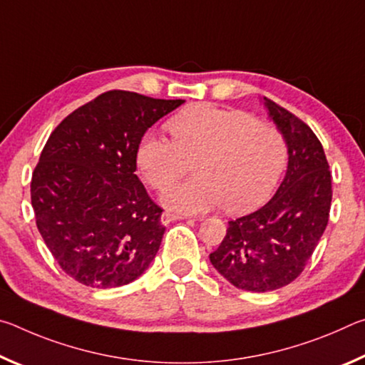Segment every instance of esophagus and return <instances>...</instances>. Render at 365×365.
I'll return each instance as SVG.
<instances>
[{"instance_id":"34e87169","label":"esophagus","mask_w":365,"mask_h":365,"mask_svg":"<svg viewBox=\"0 0 365 365\" xmlns=\"http://www.w3.org/2000/svg\"><path fill=\"white\" fill-rule=\"evenodd\" d=\"M178 219H185V217H182V215H177V214H172V212H163V215H160V222H163L164 225H168V224H170V222L178 220Z\"/></svg>"}]
</instances>
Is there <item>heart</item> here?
I'll return each mask as SVG.
<instances>
[{"label": "heart", "instance_id": "b5f03b06", "mask_svg": "<svg viewBox=\"0 0 365 365\" xmlns=\"http://www.w3.org/2000/svg\"><path fill=\"white\" fill-rule=\"evenodd\" d=\"M165 127L172 140L143 133L135 159L156 190L187 174L190 160L196 159V177L163 196L175 212L201 214L222 206L237 214L251 211L272 195L287 168L283 133L245 110L200 103L170 117Z\"/></svg>", "mask_w": 365, "mask_h": 365}]
</instances>
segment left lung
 Segmentation results:
<instances>
[{
  "label": "left lung",
  "mask_w": 365,
  "mask_h": 365,
  "mask_svg": "<svg viewBox=\"0 0 365 365\" xmlns=\"http://www.w3.org/2000/svg\"><path fill=\"white\" fill-rule=\"evenodd\" d=\"M288 145V169L261 209L228 222L209 259L233 287L272 292L298 279L329 224L331 174L322 143L307 123L264 98Z\"/></svg>",
  "instance_id": "obj_1"
}]
</instances>
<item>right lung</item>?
Masks as SVG:
<instances>
[{
	"mask_svg": "<svg viewBox=\"0 0 365 365\" xmlns=\"http://www.w3.org/2000/svg\"><path fill=\"white\" fill-rule=\"evenodd\" d=\"M185 100L110 90L54 128L30 196L48 250L82 285L115 288L143 274L165 227L137 170L138 140Z\"/></svg>",
	"mask_w": 365,
	"mask_h": 365,
	"instance_id": "obj_1",
	"label": "right lung"
}]
</instances>
